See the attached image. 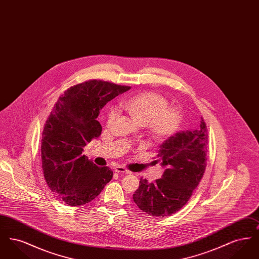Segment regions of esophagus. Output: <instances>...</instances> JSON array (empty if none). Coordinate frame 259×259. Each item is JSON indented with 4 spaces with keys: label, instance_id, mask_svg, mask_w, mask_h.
Returning <instances> with one entry per match:
<instances>
[{
    "label": "esophagus",
    "instance_id": "34e87169",
    "mask_svg": "<svg viewBox=\"0 0 259 259\" xmlns=\"http://www.w3.org/2000/svg\"><path fill=\"white\" fill-rule=\"evenodd\" d=\"M114 171L116 172H120V174H130L128 170H126L122 166H117L114 168Z\"/></svg>",
    "mask_w": 259,
    "mask_h": 259
}]
</instances>
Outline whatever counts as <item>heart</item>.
<instances>
[{"instance_id": "obj_1", "label": "heart", "mask_w": 259, "mask_h": 259, "mask_svg": "<svg viewBox=\"0 0 259 259\" xmlns=\"http://www.w3.org/2000/svg\"><path fill=\"white\" fill-rule=\"evenodd\" d=\"M167 100L157 93L143 92L126 99L121 107L139 125H144L151 139L163 141L176 133L181 115L176 109L168 108ZM114 111L108 114V124L114 119Z\"/></svg>"}]
</instances>
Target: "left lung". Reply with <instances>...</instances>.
<instances>
[{"mask_svg": "<svg viewBox=\"0 0 259 259\" xmlns=\"http://www.w3.org/2000/svg\"><path fill=\"white\" fill-rule=\"evenodd\" d=\"M207 126L201 117L196 128L169 137L158 150L157 160L165 169L154 183L141 179L133 194L136 205L152 217H167L182 209L199 185L206 169Z\"/></svg>", "mask_w": 259, "mask_h": 259, "instance_id": "obj_1", "label": "left lung"}]
</instances>
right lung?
<instances>
[{"label": "right lung", "instance_id": "1", "mask_svg": "<svg viewBox=\"0 0 259 259\" xmlns=\"http://www.w3.org/2000/svg\"><path fill=\"white\" fill-rule=\"evenodd\" d=\"M129 89L93 79L69 88L54 105L44 127L41 166L50 190L65 204L89 203L111 181V169L98 167L82 151L101 135L100 110Z\"/></svg>", "mask_w": 259, "mask_h": 259}]
</instances>
